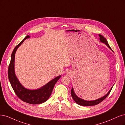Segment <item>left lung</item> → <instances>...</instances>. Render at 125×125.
Returning <instances> with one entry per match:
<instances>
[{"mask_svg":"<svg viewBox=\"0 0 125 125\" xmlns=\"http://www.w3.org/2000/svg\"><path fill=\"white\" fill-rule=\"evenodd\" d=\"M99 36L100 37V41L101 42H102V43H104L107 47H108V48H110V49L111 51H112L113 52V51L112 50V49H111V48L110 47L109 45H108V43L107 42V41H106V39H105V38H104L102 35H100V34H99ZM113 86L114 85H113V86L111 87V88L110 89V90L108 91V92L105 95H104V96H103L102 97H101V98H99L98 99L94 100L87 101V100H83V99H81V98H79L78 96L75 94L73 87L72 88V90H71V95H72V98H73V100H74V101L76 103L78 104V105H82V106H93V105H96V104L100 103V102H101L103 100H104V99H105L107 97V96H108V95L110 93V92H111V90L112 89L113 87Z\"/></svg>","mask_w":125,"mask_h":125,"instance_id":"8db88e82","label":"left lung"}]
</instances>
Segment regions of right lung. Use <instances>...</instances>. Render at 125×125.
Returning <instances> with one entry per match:
<instances>
[{
  "instance_id": "obj_1",
  "label": "right lung",
  "mask_w": 125,
  "mask_h": 125,
  "mask_svg": "<svg viewBox=\"0 0 125 125\" xmlns=\"http://www.w3.org/2000/svg\"><path fill=\"white\" fill-rule=\"evenodd\" d=\"M30 38L26 36L18 45L16 46L11 54V61L8 67V78L15 94L24 102L31 104H39L46 102L49 98L55 83L61 77L59 75L50 80L45 85L36 89H29L24 87L20 82L15 72V55L18 48L25 39Z\"/></svg>"
}]
</instances>
